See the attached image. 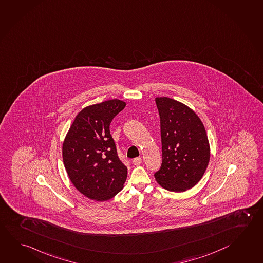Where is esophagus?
<instances>
[{
  "label": "esophagus",
  "mask_w": 263,
  "mask_h": 263,
  "mask_svg": "<svg viewBox=\"0 0 263 263\" xmlns=\"http://www.w3.org/2000/svg\"><path fill=\"white\" fill-rule=\"evenodd\" d=\"M133 163H134V165H135V166H138V165H140V164H141V163H142V158H134V160H133Z\"/></svg>",
  "instance_id": "1"
}]
</instances>
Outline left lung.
<instances>
[{
  "label": "left lung",
  "mask_w": 263,
  "mask_h": 263,
  "mask_svg": "<svg viewBox=\"0 0 263 263\" xmlns=\"http://www.w3.org/2000/svg\"><path fill=\"white\" fill-rule=\"evenodd\" d=\"M160 118L162 164L155 173L166 190L186 191L204 175L210 161L205 127L188 106L167 97H157Z\"/></svg>",
  "instance_id": "left-lung-1"
}]
</instances>
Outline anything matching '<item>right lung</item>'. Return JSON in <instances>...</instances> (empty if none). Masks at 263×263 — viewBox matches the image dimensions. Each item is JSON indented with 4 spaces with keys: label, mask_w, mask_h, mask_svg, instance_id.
Returning a JSON list of instances; mask_svg holds the SVG:
<instances>
[{
    "label": "right lung",
    "mask_w": 263,
    "mask_h": 263,
    "mask_svg": "<svg viewBox=\"0 0 263 263\" xmlns=\"http://www.w3.org/2000/svg\"><path fill=\"white\" fill-rule=\"evenodd\" d=\"M126 103L113 99L77 115L63 143V161L72 183L90 199L108 200L123 188L128 170L110 134L112 120Z\"/></svg>",
    "instance_id": "obj_1"
}]
</instances>
